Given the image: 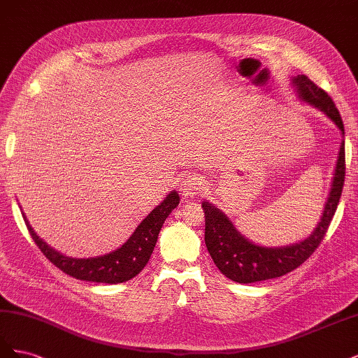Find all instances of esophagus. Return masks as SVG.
<instances>
[{
	"mask_svg": "<svg viewBox=\"0 0 358 358\" xmlns=\"http://www.w3.org/2000/svg\"><path fill=\"white\" fill-rule=\"evenodd\" d=\"M204 189V180L200 175H189L185 179L182 180L180 183V192L183 197L191 199L200 196Z\"/></svg>",
	"mask_w": 358,
	"mask_h": 358,
	"instance_id": "obj_1",
	"label": "esophagus"
}]
</instances>
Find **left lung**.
<instances>
[{
  "instance_id": "left-lung-1",
  "label": "left lung",
  "mask_w": 358,
  "mask_h": 358,
  "mask_svg": "<svg viewBox=\"0 0 358 358\" xmlns=\"http://www.w3.org/2000/svg\"><path fill=\"white\" fill-rule=\"evenodd\" d=\"M292 85L296 86L300 100L315 106L317 109L326 113L342 134H345L341 113L326 91L321 90L305 74L292 79ZM343 182L345 142L341 143L331 189L317 229L305 241L280 248H264L249 242L234 229V225L220 209H216L209 201H203L201 208L206 216L204 242L213 263L222 275L239 284L258 282V280L273 279L292 272L305 263L322 242L334 212L338 209Z\"/></svg>"
}]
</instances>
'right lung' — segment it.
<instances>
[{
  "mask_svg": "<svg viewBox=\"0 0 358 358\" xmlns=\"http://www.w3.org/2000/svg\"><path fill=\"white\" fill-rule=\"evenodd\" d=\"M179 204V196L176 191H171L161 204L150 212L146 218L133 233V236L116 251L95 258H70L57 252L46 242L32 230L27 216L24 220L27 229L36 242L40 251L43 252L52 264H55L64 273H67L76 279L88 280V282L101 284H121L133 279L142 272L148 264L150 255L155 248L158 234L162 224L171 210Z\"/></svg>",
  "mask_w": 358,
  "mask_h": 358,
  "instance_id": "1",
  "label": "right lung"
}]
</instances>
